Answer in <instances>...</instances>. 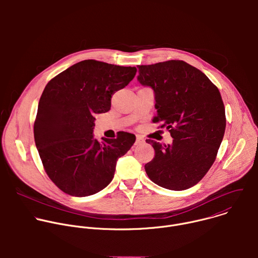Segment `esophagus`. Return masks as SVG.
Here are the masks:
<instances>
[{
    "label": "esophagus",
    "mask_w": 258,
    "mask_h": 258,
    "mask_svg": "<svg viewBox=\"0 0 258 258\" xmlns=\"http://www.w3.org/2000/svg\"><path fill=\"white\" fill-rule=\"evenodd\" d=\"M144 142H145V140H144L141 136H137V138H136V142H135V145H136V146H139V145H142Z\"/></svg>",
    "instance_id": "esophagus-1"
}]
</instances>
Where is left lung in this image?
Returning a JSON list of instances; mask_svg holds the SVG:
<instances>
[{"instance_id": "1", "label": "left lung", "mask_w": 258, "mask_h": 258, "mask_svg": "<svg viewBox=\"0 0 258 258\" xmlns=\"http://www.w3.org/2000/svg\"><path fill=\"white\" fill-rule=\"evenodd\" d=\"M138 81L155 95L157 116L173 138L171 145L152 140L154 158L145 165L156 185L173 191L195 186L213 164L226 130L224 102L204 73L181 60L139 65Z\"/></svg>"}]
</instances>
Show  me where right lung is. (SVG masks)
<instances>
[{"label": "right lung", "mask_w": 258, "mask_h": 258, "mask_svg": "<svg viewBox=\"0 0 258 258\" xmlns=\"http://www.w3.org/2000/svg\"><path fill=\"white\" fill-rule=\"evenodd\" d=\"M136 72V67L84 60L47 84L34 121V142L47 174L64 193L94 195L112 180L117 159L136 137L121 132L100 143L93 135L95 115L109 111L112 95Z\"/></svg>", "instance_id": "1"}]
</instances>
